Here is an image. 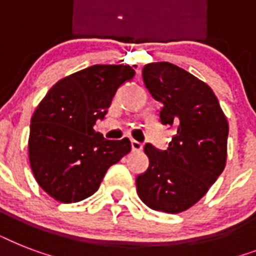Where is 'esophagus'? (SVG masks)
<instances>
[{
	"mask_svg": "<svg viewBox=\"0 0 256 256\" xmlns=\"http://www.w3.org/2000/svg\"><path fill=\"white\" fill-rule=\"evenodd\" d=\"M132 152H140V150L144 148V144H140V142H138V140H132Z\"/></svg>",
	"mask_w": 256,
	"mask_h": 256,
	"instance_id": "1",
	"label": "esophagus"
}]
</instances>
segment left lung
<instances>
[{
	"label": "left lung",
	"instance_id": "left-lung-1",
	"mask_svg": "<svg viewBox=\"0 0 256 256\" xmlns=\"http://www.w3.org/2000/svg\"><path fill=\"white\" fill-rule=\"evenodd\" d=\"M144 82L162 104L160 120L174 128L166 150L146 144L148 168L136 176V192L152 210L178 214L206 194L226 166L228 124L204 82L170 62H152Z\"/></svg>",
	"mask_w": 256,
	"mask_h": 256
}]
</instances>
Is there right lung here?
I'll return each instance as SVG.
<instances>
[{
  "mask_svg": "<svg viewBox=\"0 0 256 256\" xmlns=\"http://www.w3.org/2000/svg\"><path fill=\"white\" fill-rule=\"evenodd\" d=\"M136 72L128 65H94L50 88L30 124L29 160L44 191L62 203L98 190L106 171L132 150L128 138L104 140L94 130L112 96Z\"/></svg>",
  "mask_w": 256,
  "mask_h": 256,
  "instance_id": "obj_1",
  "label": "right lung"
}]
</instances>
